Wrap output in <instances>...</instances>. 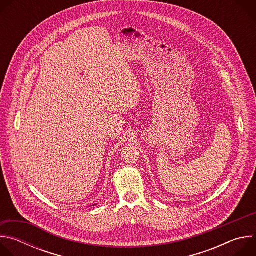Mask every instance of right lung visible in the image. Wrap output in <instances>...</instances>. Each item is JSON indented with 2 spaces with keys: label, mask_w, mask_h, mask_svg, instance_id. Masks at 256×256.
Masks as SVG:
<instances>
[{
  "label": "right lung",
  "mask_w": 256,
  "mask_h": 256,
  "mask_svg": "<svg viewBox=\"0 0 256 256\" xmlns=\"http://www.w3.org/2000/svg\"><path fill=\"white\" fill-rule=\"evenodd\" d=\"M93 206H94V204H93Z\"/></svg>",
  "instance_id": "obj_1"
}]
</instances>
